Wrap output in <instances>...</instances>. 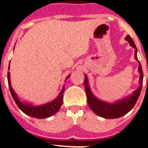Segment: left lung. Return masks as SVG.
Instances as JSON below:
<instances>
[{"mask_svg":"<svg viewBox=\"0 0 148 148\" xmlns=\"http://www.w3.org/2000/svg\"><path fill=\"white\" fill-rule=\"evenodd\" d=\"M126 40L130 43V46L135 49V59L138 61L137 58V48L135 46L133 40L130 38V35L126 37ZM138 62V71L140 73V86L136 90L133 92V93L127 96L126 98L120 99L114 103H109L106 101L99 100L95 95H93L91 92V89L89 86L88 84L87 76L85 74V80H84V86H85L86 97H87V102L89 108L95 114L98 116L104 117L106 119H115L118 118L120 116L127 114L129 111L133 108L135 103L137 102L140 93L142 88V83H143V71L141 68V63Z\"/></svg>","mask_w":148,"mask_h":148,"instance_id":"obj_1","label":"left lung"}]
</instances>
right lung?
<instances>
[{"instance_id": "add662e5", "label": "right lung", "mask_w": 148, "mask_h": 148, "mask_svg": "<svg viewBox=\"0 0 148 148\" xmlns=\"http://www.w3.org/2000/svg\"><path fill=\"white\" fill-rule=\"evenodd\" d=\"M9 69H10V64H9ZM70 77V74L67 77L66 80ZM7 79H8V85L10 90L11 95L14 99L15 102L18 107V108L22 110V112L25 113L28 116H33L35 118L44 119L53 116L57 111H59L61 106L63 103V93L64 91V86H63L62 91L59 92V95L57 96L56 99L53 101L48 102L45 105H40V106H34L32 104H27L23 103L19 100L18 95L16 94L15 91L11 86L10 83V72L7 73Z\"/></svg>"}]
</instances>
